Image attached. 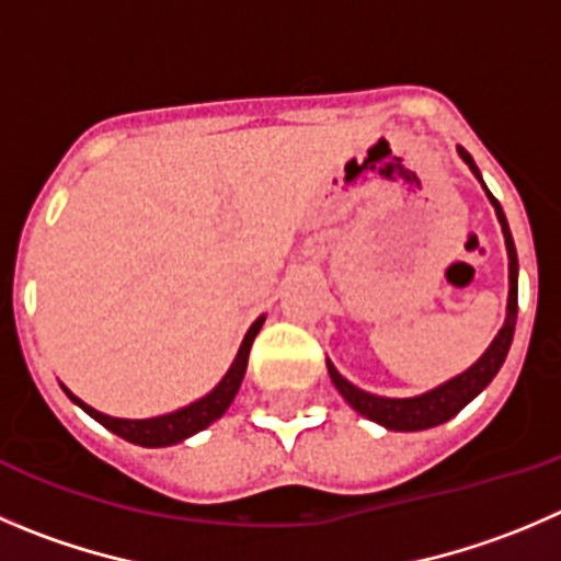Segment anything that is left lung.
Returning <instances> with one entry per match:
<instances>
[{"instance_id": "1", "label": "left lung", "mask_w": 561, "mask_h": 561, "mask_svg": "<svg viewBox=\"0 0 561 561\" xmlns=\"http://www.w3.org/2000/svg\"><path fill=\"white\" fill-rule=\"evenodd\" d=\"M457 151H460V157L466 159L468 168L473 170V175L482 181V175H479V168H477V162L471 159V153H468L462 146L457 148ZM482 186H484V181H482ZM484 192H488L490 204L495 206L501 231H504L506 253H510V302H506L504 328L499 330V335L493 339V344L488 346V352L479 357L477 364H473L468 371H462L460 377L444 382V386L435 388V391H430V393H421V397H413V399H386V397H375V393H366V391H360V388H355L350 380H344V377L335 371V366L328 360L330 380H333V386L339 388L341 397H344L346 402L357 410V413L366 415L369 421H377V424L388 426V430H397V432L430 430V426H437V424H444V421L455 419V415L460 413V410L466 408L471 399H477L479 393L490 386V380H493V377L499 375L501 366H504V357H506V352H510L512 335H515V322H517V253H515V242H512L510 226H506V217H504V211H501L499 201L490 195L488 186H484Z\"/></svg>"}]
</instances>
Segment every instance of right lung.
<instances>
[{
  "instance_id": "add662e5",
  "label": "right lung",
  "mask_w": 561,
  "mask_h": 561,
  "mask_svg": "<svg viewBox=\"0 0 561 561\" xmlns=\"http://www.w3.org/2000/svg\"><path fill=\"white\" fill-rule=\"evenodd\" d=\"M261 324H264V317L255 319L253 328L248 330V335H244L242 346H239V352H237V360H233L231 369H228V375L220 380V386H217L211 393H206L204 399L192 402L190 408L175 410V413L159 415V419H142V421L112 419V415H104V413H99V410L90 408V404H84L82 399L73 397L68 388H62V391H66L68 397H71L73 402L84 410V413L93 415L99 424H104L106 430L115 432V435H121L124 440H129V444L151 446V449L153 446H173V444H179V440H184V437L206 430L211 421H217L222 413H226L228 404H231L233 397H237L239 386H242L244 369H248L250 346H253V339H255V333L261 330Z\"/></svg>"
}]
</instances>
